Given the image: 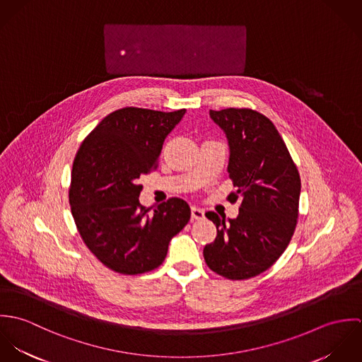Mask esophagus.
<instances>
[{
	"label": "esophagus",
	"instance_id": "1",
	"mask_svg": "<svg viewBox=\"0 0 362 362\" xmlns=\"http://www.w3.org/2000/svg\"><path fill=\"white\" fill-rule=\"evenodd\" d=\"M191 214H192V218L201 220L205 217V210H202L201 207L192 206L191 207Z\"/></svg>",
	"mask_w": 362,
	"mask_h": 362
}]
</instances>
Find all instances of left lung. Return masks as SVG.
<instances>
[{
  "instance_id": "1",
  "label": "left lung",
  "mask_w": 362,
  "mask_h": 362,
  "mask_svg": "<svg viewBox=\"0 0 362 362\" xmlns=\"http://www.w3.org/2000/svg\"><path fill=\"white\" fill-rule=\"evenodd\" d=\"M210 118L228 141V167L241 198L237 218L207 211L217 237L205 247L207 266L230 280H245L267 270L286 251L298 217L301 180L273 122L250 108L210 110Z\"/></svg>"
}]
</instances>
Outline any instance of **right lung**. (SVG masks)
Masks as SVG:
<instances>
[{"mask_svg":"<svg viewBox=\"0 0 362 362\" xmlns=\"http://www.w3.org/2000/svg\"><path fill=\"white\" fill-rule=\"evenodd\" d=\"M185 108L163 112L125 107L98 124L75 156L69 205L78 231L108 269L141 274L158 267L168 244L189 221L184 199L170 198L153 214L139 204L138 180L155 170L164 139Z\"/></svg>","mask_w":362,"mask_h":362,"instance_id":"add662e5","label":"right lung"}]
</instances>
